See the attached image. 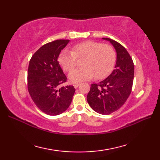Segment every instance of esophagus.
Segmentation results:
<instances>
[{"instance_id": "1", "label": "esophagus", "mask_w": 160, "mask_h": 160, "mask_svg": "<svg viewBox=\"0 0 160 160\" xmlns=\"http://www.w3.org/2000/svg\"><path fill=\"white\" fill-rule=\"evenodd\" d=\"M79 85H80V84H73V87H74V88H76V89H77V88L79 87Z\"/></svg>"}]
</instances>
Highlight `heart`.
<instances>
[{"instance_id":"1","label":"heart","mask_w":160,"mask_h":160,"mask_svg":"<svg viewBox=\"0 0 160 160\" xmlns=\"http://www.w3.org/2000/svg\"><path fill=\"white\" fill-rule=\"evenodd\" d=\"M76 58H83L81 63L83 67L69 73V79L73 83L90 80L93 77L96 79L107 77L115 65L116 54L110 45L86 41L74 45L72 52L63 50L59 55L58 62L63 70L69 71L75 65Z\"/></svg>"}]
</instances>
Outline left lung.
Segmentation results:
<instances>
[{
	"label": "left lung",
	"instance_id": "left-lung-1",
	"mask_svg": "<svg viewBox=\"0 0 160 160\" xmlns=\"http://www.w3.org/2000/svg\"><path fill=\"white\" fill-rule=\"evenodd\" d=\"M109 41L117 53L115 69L106 79L92 84L87 95V102L93 111L108 115L118 110L130 96L134 78V64L124 47L111 38Z\"/></svg>",
	"mask_w": 160,
	"mask_h": 160
}]
</instances>
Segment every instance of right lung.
Wrapping results in <instances>:
<instances>
[{"label": "right lung", "instance_id": "right-lung-1", "mask_svg": "<svg viewBox=\"0 0 160 160\" xmlns=\"http://www.w3.org/2000/svg\"><path fill=\"white\" fill-rule=\"evenodd\" d=\"M69 40H54L42 46L32 56L28 73V87L33 102L49 115L65 111L72 101L73 86L60 87L67 78L58 58Z\"/></svg>", "mask_w": 160, "mask_h": 160}]
</instances>
